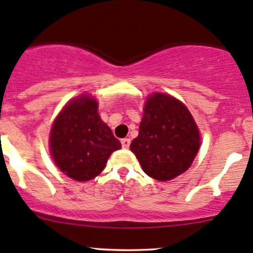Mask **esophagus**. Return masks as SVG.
Segmentation results:
<instances>
[{
  "mask_svg": "<svg viewBox=\"0 0 253 253\" xmlns=\"http://www.w3.org/2000/svg\"><path fill=\"white\" fill-rule=\"evenodd\" d=\"M121 144L124 149H128L129 144H131V139H128V138H124V139H121Z\"/></svg>",
  "mask_w": 253,
  "mask_h": 253,
  "instance_id": "1",
  "label": "esophagus"
}]
</instances>
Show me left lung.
Returning <instances> with one entry per match:
<instances>
[{
    "mask_svg": "<svg viewBox=\"0 0 253 253\" xmlns=\"http://www.w3.org/2000/svg\"><path fill=\"white\" fill-rule=\"evenodd\" d=\"M199 147L198 127L183 103L162 93L148 98L139 134L129 148L149 177L173 179L189 169Z\"/></svg>",
    "mask_w": 253,
    "mask_h": 253,
    "instance_id": "1",
    "label": "left lung"
}]
</instances>
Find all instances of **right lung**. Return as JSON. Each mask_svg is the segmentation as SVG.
<instances>
[{"label":"right lung","mask_w":253,"mask_h":253,"mask_svg":"<svg viewBox=\"0 0 253 253\" xmlns=\"http://www.w3.org/2000/svg\"><path fill=\"white\" fill-rule=\"evenodd\" d=\"M50 153L55 165L73 179L97 177L121 143L98 115L97 100L82 95L60 111L50 129Z\"/></svg>","instance_id":"add662e5"}]
</instances>
